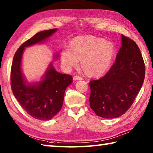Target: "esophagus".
I'll return each instance as SVG.
<instances>
[{
    "label": "esophagus",
    "mask_w": 153,
    "mask_h": 153,
    "mask_svg": "<svg viewBox=\"0 0 153 153\" xmlns=\"http://www.w3.org/2000/svg\"><path fill=\"white\" fill-rule=\"evenodd\" d=\"M82 79V77L78 76V75H76V76H74L73 77V80H74V81H81Z\"/></svg>",
    "instance_id": "esophagus-1"
}]
</instances>
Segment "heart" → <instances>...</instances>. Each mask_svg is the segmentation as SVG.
Masks as SVG:
<instances>
[{"label":"heart","mask_w":153,"mask_h":153,"mask_svg":"<svg viewBox=\"0 0 153 153\" xmlns=\"http://www.w3.org/2000/svg\"><path fill=\"white\" fill-rule=\"evenodd\" d=\"M115 54L112 43L94 36H83L74 39L71 46H65L61 52L64 66L71 69L79 65L81 60L82 66L87 73L101 75L110 67Z\"/></svg>","instance_id":"obj_1"}]
</instances>
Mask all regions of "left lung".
I'll use <instances>...</instances> for the list:
<instances>
[{
	"label": "left lung",
	"mask_w": 153,
	"mask_h": 153,
	"mask_svg": "<svg viewBox=\"0 0 153 153\" xmlns=\"http://www.w3.org/2000/svg\"><path fill=\"white\" fill-rule=\"evenodd\" d=\"M116 62L102 78L89 82L90 107L98 116L111 119L126 112L140 91L145 66L136 43L122 35Z\"/></svg>",
	"instance_id": "obj_1"
}]
</instances>
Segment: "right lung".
<instances>
[{"label":"right lung","instance_id":"1","mask_svg":"<svg viewBox=\"0 0 153 153\" xmlns=\"http://www.w3.org/2000/svg\"><path fill=\"white\" fill-rule=\"evenodd\" d=\"M57 29L40 31L24 42L15 53L10 71L12 91L18 102L31 116L44 121L52 119L60 111L65 90L72 82V77L57 72L50 63L41 81L30 83L23 76L21 62L25 48L44 42Z\"/></svg>","mask_w":153,"mask_h":153}]
</instances>
